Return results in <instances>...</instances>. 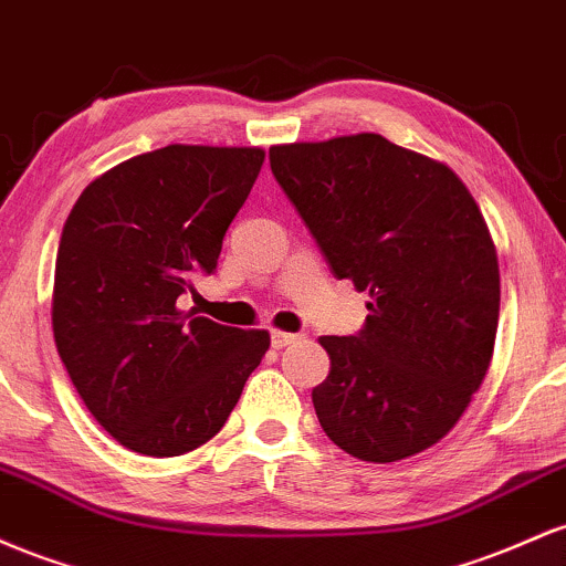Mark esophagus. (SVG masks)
<instances>
[{
	"instance_id": "obj_1",
	"label": "esophagus",
	"mask_w": 566,
	"mask_h": 566,
	"mask_svg": "<svg viewBox=\"0 0 566 566\" xmlns=\"http://www.w3.org/2000/svg\"><path fill=\"white\" fill-rule=\"evenodd\" d=\"M296 339H300V334H289V332H270V345L275 347V350H283V347L294 345Z\"/></svg>"
}]
</instances>
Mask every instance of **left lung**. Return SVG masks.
I'll use <instances>...</instances> for the list:
<instances>
[{
  "label": "left lung",
  "instance_id": "obj_1",
  "mask_svg": "<svg viewBox=\"0 0 566 566\" xmlns=\"http://www.w3.org/2000/svg\"><path fill=\"white\" fill-rule=\"evenodd\" d=\"M270 168L334 277L371 296L358 334L321 336V428L366 462L433 447L484 382L497 334V253L471 192L379 133L272 146Z\"/></svg>",
  "mask_w": 566,
  "mask_h": 566
}]
</instances>
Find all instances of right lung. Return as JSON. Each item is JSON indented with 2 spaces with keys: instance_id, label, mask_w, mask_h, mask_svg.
I'll return each instance as SVG.
<instances>
[{
  "instance_id": "right-lung-1",
  "label": "right lung",
  "mask_w": 566,
  "mask_h": 566,
  "mask_svg": "<svg viewBox=\"0 0 566 566\" xmlns=\"http://www.w3.org/2000/svg\"><path fill=\"white\" fill-rule=\"evenodd\" d=\"M256 146L170 144L87 184L63 224L55 347L91 415L146 457H179L224 428L270 334L181 313L195 275L262 170Z\"/></svg>"
}]
</instances>
